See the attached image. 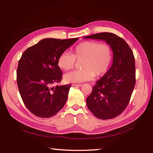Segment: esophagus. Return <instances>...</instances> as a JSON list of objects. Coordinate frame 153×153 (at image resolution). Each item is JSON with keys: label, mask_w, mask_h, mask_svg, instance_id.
Returning a JSON list of instances; mask_svg holds the SVG:
<instances>
[{"label": "esophagus", "mask_w": 153, "mask_h": 153, "mask_svg": "<svg viewBox=\"0 0 153 153\" xmlns=\"http://www.w3.org/2000/svg\"><path fill=\"white\" fill-rule=\"evenodd\" d=\"M72 86H73V87H81V86H82V84L74 83V84H72Z\"/></svg>", "instance_id": "esophagus-1"}]
</instances>
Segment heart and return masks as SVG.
<instances>
[{
  "mask_svg": "<svg viewBox=\"0 0 153 153\" xmlns=\"http://www.w3.org/2000/svg\"><path fill=\"white\" fill-rule=\"evenodd\" d=\"M112 51L107 44L98 41H84L74 48L72 54L64 52L58 59L60 69L68 71L74 68L76 61L80 63L81 70H75L64 75L67 83H81L92 79L95 76L106 73L111 64Z\"/></svg>",
  "mask_w": 153,
  "mask_h": 153,
  "instance_id": "1",
  "label": "heart"
}]
</instances>
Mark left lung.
Listing matches in <instances>:
<instances>
[{"label": "left lung", "instance_id": "obj_1", "mask_svg": "<svg viewBox=\"0 0 153 153\" xmlns=\"http://www.w3.org/2000/svg\"><path fill=\"white\" fill-rule=\"evenodd\" d=\"M83 38L105 41L113 51L111 67L93 86L86 103L97 118H114L128 105L135 85L134 53L123 39L112 33L104 32Z\"/></svg>", "mask_w": 153, "mask_h": 153}]
</instances>
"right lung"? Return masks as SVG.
<instances>
[{"instance_id":"obj_1","label":"right lung","mask_w":153,"mask_h":153,"mask_svg":"<svg viewBox=\"0 0 153 153\" xmlns=\"http://www.w3.org/2000/svg\"><path fill=\"white\" fill-rule=\"evenodd\" d=\"M78 39H44L23 53L17 70L18 87L25 106L34 115L50 118L63 108L71 85H52L60 83L62 76L58 57Z\"/></svg>"}]
</instances>
